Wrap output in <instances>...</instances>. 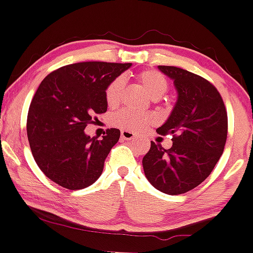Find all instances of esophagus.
Wrapping results in <instances>:
<instances>
[{
  "mask_svg": "<svg viewBox=\"0 0 253 253\" xmlns=\"http://www.w3.org/2000/svg\"><path fill=\"white\" fill-rule=\"evenodd\" d=\"M121 138L124 141H133L136 138V133L128 131V129H124V131H121Z\"/></svg>",
  "mask_w": 253,
  "mask_h": 253,
  "instance_id": "1",
  "label": "esophagus"
}]
</instances>
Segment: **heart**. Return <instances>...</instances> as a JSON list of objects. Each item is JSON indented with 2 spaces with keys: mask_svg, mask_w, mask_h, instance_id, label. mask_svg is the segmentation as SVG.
I'll return each mask as SVG.
<instances>
[{
  "mask_svg": "<svg viewBox=\"0 0 253 253\" xmlns=\"http://www.w3.org/2000/svg\"><path fill=\"white\" fill-rule=\"evenodd\" d=\"M137 79H138L142 88L153 99H159L160 96L167 93L168 88H169L168 79L165 78L163 73L158 72V71H144V72L139 73ZM125 86H126L125 78L120 76V77L112 79L106 88V101L112 108L119 106L124 100ZM152 115L147 114V112L124 110L115 116V122L124 128L139 131V129L145 128L152 122Z\"/></svg>",
  "mask_w": 253,
  "mask_h": 253,
  "instance_id": "obj_1",
  "label": "heart"
}]
</instances>
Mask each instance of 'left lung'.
Returning <instances> with one entry per match:
<instances>
[{"label": "left lung", "instance_id": "8db88e82", "mask_svg": "<svg viewBox=\"0 0 253 253\" xmlns=\"http://www.w3.org/2000/svg\"><path fill=\"white\" fill-rule=\"evenodd\" d=\"M174 81L177 100L159 134H172L164 149L150 142L142 160L145 177L167 195H181L197 187L211 175L223 154L228 134V115L215 86L201 76L174 67L158 66Z\"/></svg>", "mask_w": 253, "mask_h": 253}]
</instances>
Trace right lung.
<instances>
[{
  "mask_svg": "<svg viewBox=\"0 0 253 253\" xmlns=\"http://www.w3.org/2000/svg\"><path fill=\"white\" fill-rule=\"evenodd\" d=\"M132 63L79 62L63 66L40 83L27 120L30 149L42 172L62 187L81 190L100 177L120 129L103 139L85 134L94 114L108 110L105 90Z\"/></svg>",
  "mask_w": 253,
  "mask_h": 253,
  "instance_id": "1",
  "label": "right lung"
}]
</instances>
